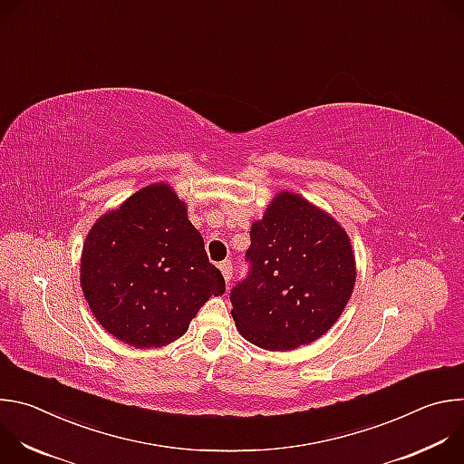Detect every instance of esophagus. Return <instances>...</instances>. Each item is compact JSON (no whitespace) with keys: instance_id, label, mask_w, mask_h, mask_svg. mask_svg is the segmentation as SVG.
<instances>
[{"instance_id":"34e87169","label":"esophagus","mask_w":464,"mask_h":464,"mask_svg":"<svg viewBox=\"0 0 464 464\" xmlns=\"http://www.w3.org/2000/svg\"><path fill=\"white\" fill-rule=\"evenodd\" d=\"M220 272H222V276H224V279H226V283H229L231 281V277H233V264H231V260H224V262H220Z\"/></svg>"}]
</instances>
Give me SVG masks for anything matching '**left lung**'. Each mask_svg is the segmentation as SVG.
Here are the masks:
<instances>
[{
    "label": "left lung",
    "instance_id": "8db88e82",
    "mask_svg": "<svg viewBox=\"0 0 464 464\" xmlns=\"http://www.w3.org/2000/svg\"><path fill=\"white\" fill-rule=\"evenodd\" d=\"M247 276L231 297L240 334L266 351L321 338L342 315L356 281L345 229L292 192H281L253 222Z\"/></svg>",
    "mask_w": 464,
    "mask_h": 464
}]
</instances>
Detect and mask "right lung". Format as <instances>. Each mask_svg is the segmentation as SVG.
<instances>
[{"label":"right lung","mask_w":464,"mask_h":464,"mask_svg":"<svg viewBox=\"0 0 464 464\" xmlns=\"http://www.w3.org/2000/svg\"><path fill=\"white\" fill-rule=\"evenodd\" d=\"M81 285L97 321L138 349L178 340L204 303L226 292L202 235L165 183L138 190L93 224Z\"/></svg>","instance_id":"1"}]
</instances>
